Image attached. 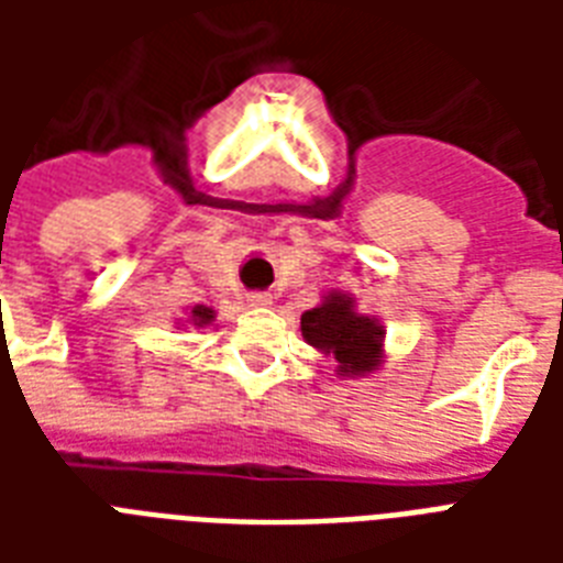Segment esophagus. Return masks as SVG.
<instances>
[{
  "instance_id": "34e87169",
  "label": "esophagus",
  "mask_w": 563,
  "mask_h": 563,
  "mask_svg": "<svg viewBox=\"0 0 563 563\" xmlns=\"http://www.w3.org/2000/svg\"><path fill=\"white\" fill-rule=\"evenodd\" d=\"M247 300H251L254 307H265V303H272V295H268V291H251Z\"/></svg>"
}]
</instances>
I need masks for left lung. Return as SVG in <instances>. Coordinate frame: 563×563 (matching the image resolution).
<instances>
[{
    "instance_id": "1",
    "label": "left lung",
    "mask_w": 563,
    "mask_h": 563,
    "mask_svg": "<svg viewBox=\"0 0 563 563\" xmlns=\"http://www.w3.org/2000/svg\"><path fill=\"white\" fill-rule=\"evenodd\" d=\"M300 330L309 344L333 353L342 371L360 374L379 362L383 330L365 316L353 312V303L342 295H330L324 307L307 309L300 316Z\"/></svg>"
}]
</instances>
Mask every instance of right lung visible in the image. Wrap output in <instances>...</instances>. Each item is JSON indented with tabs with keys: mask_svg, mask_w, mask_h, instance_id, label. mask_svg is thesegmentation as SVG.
<instances>
[{
	"mask_svg": "<svg viewBox=\"0 0 563 563\" xmlns=\"http://www.w3.org/2000/svg\"><path fill=\"white\" fill-rule=\"evenodd\" d=\"M210 318H212V309H207V307H195L192 309V321H195V324H207Z\"/></svg>",
	"mask_w": 563,
	"mask_h": 563,
	"instance_id": "add662e5",
	"label": "right lung"
}]
</instances>
